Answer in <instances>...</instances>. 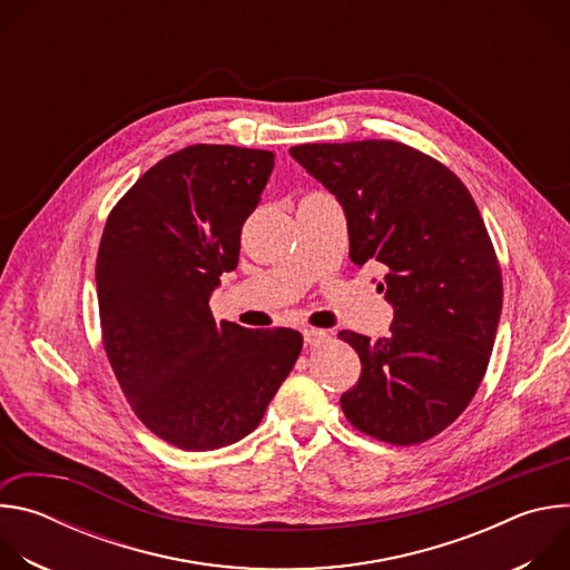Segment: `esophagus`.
Returning <instances> with one entry per match:
<instances>
[{
	"label": "esophagus",
	"instance_id": "34e87169",
	"mask_svg": "<svg viewBox=\"0 0 570 570\" xmlns=\"http://www.w3.org/2000/svg\"><path fill=\"white\" fill-rule=\"evenodd\" d=\"M302 336H304V343L308 347H322V345L332 343V336L327 332H322V330H304Z\"/></svg>",
	"mask_w": 570,
	"mask_h": 570
}]
</instances>
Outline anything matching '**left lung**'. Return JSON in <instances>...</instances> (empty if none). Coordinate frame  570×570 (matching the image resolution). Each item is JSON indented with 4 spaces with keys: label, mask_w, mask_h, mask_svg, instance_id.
Segmentation results:
<instances>
[{
    "label": "left lung",
    "mask_w": 570,
    "mask_h": 570,
    "mask_svg": "<svg viewBox=\"0 0 570 570\" xmlns=\"http://www.w3.org/2000/svg\"><path fill=\"white\" fill-rule=\"evenodd\" d=\"M293 159L343 205L350 257L379 262L390 336L341 332L361 358L341 396L352 426L411 446L453 424L490 365L503 282L482 216L442 161L392 139L302 144Z\"/></svg>",
    "instance_id": "left-lung-1"
}]
</instances>
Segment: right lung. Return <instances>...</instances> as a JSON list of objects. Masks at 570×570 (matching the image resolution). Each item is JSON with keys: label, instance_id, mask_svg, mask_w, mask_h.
<instances>
[{"label": "right lung", "instance_id": "right-lung-1", "mask_svg": "<svg viewBox=\"0 0 570 570\" xmlns=\"http://www.w3.org/2000/svg\"><path fill=\"white\" fill-rule=\"evenodd\" d=\"M273 167L271 150L194 144L159 159L106 220L97 293L108 361L141 424L185 451L253 433L302 352L299 332L216 324L209 308Z\"/></svg>", "mask_w": 570, "mask_h": 570}]
</instances>
